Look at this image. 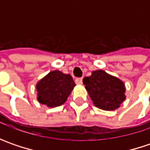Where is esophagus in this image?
Returning <instances> with one entry per match:
<instances>
[{
  "mask_svg": "<svg viewBox=\"0 0 150 150\" xmlns=\"http://www.w3.org/2000/svg\"><path fill=\"white\" fill-rule=\"evenodd\" d=\"M75 82H76V83H77V84H79V85H81V84L83 83V78H76Z\"/></svg>",
  "mask_w": 150,
  "mask_h": 150,
  "instance_id": "obj_1",
  "label": "esophagus"
}]
</instances>
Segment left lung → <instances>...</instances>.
I'll list each match as a JSON object with an SVG mask.
<instances>
[{"instance_id":"8db88e82","label":"left lung","mask_w":150,"mask_h":150,"mask_svg":"<svg viewBox=\"0 0 150 150\" xmlns=\"http://www.w3.org/2000/svg\"><path fill=\"white\" fill-rule=\"evenodd\" d=\"M83 83L93 103L100 109L115 110L126 99L124 82L103 70L93 71L91 76L83 78Z\"/></svg>"}]
</instances>
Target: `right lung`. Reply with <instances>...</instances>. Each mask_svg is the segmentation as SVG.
Segmentation results:
<instances>
[{"instance_id": "obj_1", "label": "right lung", "mask_w": 150, "mask_h": 150, "mask_svg": "<svg viewBox=\"0 0 150 150\" xmlns=\"http://www.w3.org/2000/svg\"><path fill=\"white\" fill-rule=\"evenodd\" d=\"M76 84L70 74L53 70L36 84L38 101L48 108L61 106L66 103Z\"/></svg>"}]
</instances>
